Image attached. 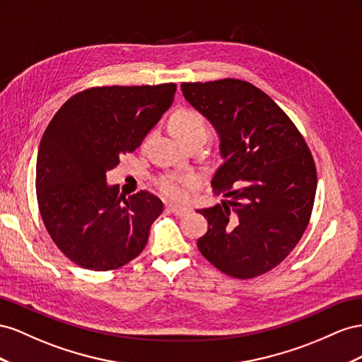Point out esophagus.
<instances>
[{
	"label": "esophagus",
	"instance_id": "1",
	"mask_svg": "<svg viewBox=\"0 0 362 362\" xmlns=\"http://www.w3.org/2000/svg\"><path fill=\"white\" fill-rule=\"evenodd\" d=\"M168 209L177 216H185L191 212L189 208H185V206H177V204H168Z\"/></svg>",
	"mask_w": 362,
	"mask_h": 362
}]
</instances>
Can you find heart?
Listing matches in <instances>:
<instances>
[{"label":"heart","mask_w":362,"mask_h":362,"mask_svg":"<svg viewBox=\"0 0 362 362\" xmlns=\"http://www.w3.org/2000/svg\"><path fill=\"white\" fill-rule=\"evenodd\" d=\"M170 126L180 141L191 144L194 141L204 142L209 135V124L203 113L192 107L175 110L170 118ZM199 183V177L192 173H168L158 179V188L173 200L187 197L188 189Z\"/></svg>","instance_id":"1"}]
</instances>
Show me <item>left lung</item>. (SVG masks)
<instances>
[{
    "label": "left lung",
    "instance_id": "left-lung-1",
    "mask_svg": "<svg viewBox=\"0 0 362 362\" xmlns=\"http://www.w3.org/2000/svg\"><path fill=\"white\" fill-rule=\"evenodd\" d=\"M182 92L218 132L223 158L212 191L227 200L197 211L209 224L199 250L227 276L265 274L293 252L311 220V150L290 117L249 81L182 83Z\"/></svg>",
    "mask_w": 362,
    "mask_h": 362
}]
</instances>
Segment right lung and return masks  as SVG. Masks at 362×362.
I'll use <instances>...</instances> for the list:
<instances>
[{"label": "right lung", "mask_w": 362, "mask_h": 362, "mask_svg": "<svg viewBox=\"0 0 362 362\" xmlns=\"http://www.w3.org/2000/svg\"><path fill=\"white\" fill-rule=\"evenodd\" d=\"M174 94L175 83L95 86L49 121L36 162L37 206L51 240L78 267L117 270L146 247L160 199L148 191L122 199L106 173L141 146Z\"/></svg>", "instance_id": "obj_1"}]
</instances>
